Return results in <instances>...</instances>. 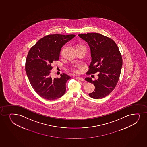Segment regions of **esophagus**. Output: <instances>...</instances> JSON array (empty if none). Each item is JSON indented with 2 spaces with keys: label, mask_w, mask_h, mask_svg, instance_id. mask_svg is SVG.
<instances>
[{
  "label": "esophagus",
  "mask_w": 147,
  "mask_h": 147,
  "mask_svg": "<svg viewBox=\"0 0 147 147\" xmlns=\"http://www.w3.org/2000/svg\"><path fill=\"white\" fill-rule=\"evenodd\" d=\"M76 80H80V81H84V80L83 78H80V77H76Z\"/></svg>",
  "instance_id": "esophagus-1"
}]
</instances>
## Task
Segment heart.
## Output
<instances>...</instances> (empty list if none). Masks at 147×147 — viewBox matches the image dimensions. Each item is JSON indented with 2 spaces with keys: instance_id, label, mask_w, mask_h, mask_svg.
<instances>
[{
  "instance_id": "b5f03b06",
  "label": "heart",
  "mask_w": 147,
  "mask_h": 147,
  "mask_svg": "<svg viewBox=\"0 0 147 147\" xmlns=\"http://www.w3.org/2000/svg\"><path fill=\"white\" fill-rule=\"evenodd\" d=\"M84 47V46H80H80H78V47H76V48H78V47Z\"/></svg>"
}]
</instances>
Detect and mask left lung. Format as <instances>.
<instances>
[{
    "instance_id": "obj_1",
    "label": "left lung",
    "mask_w": 147,
    "mask_h": 147,
    "mask_svg": "<svg viewBox=\"0 0 147 147\" xmlns=\"http://www.w3.org/2000/svg\"><path fill=\"white\" fill-rule=\"evenodd\" d=\"M78 36L88 43L91 51L92 61L87 74H98L95 80L85 78L95 87L94 91L89 95L94 99H101L111 93L118 83L123 64L121 54L115 42L101 34L88 33Z\"/></svg>"
}]
</instances>
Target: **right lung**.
Returning <instances> with one entry per match:
<instances>
[{
	"mask_svg": "<svg viewBox=\"0 0 147 147\" xmlns=\"http://www.w3.org/2000/svg\"><path fill=\"white\" fill-rule=\"evenodd\" d=\"M75 35L53 34L46 36L31 48L26 59V71L31 85L40 96L56 100L66 92L67 81L71 77L65 74L60 78L50 75L52 64L59 60L61 48Z\"/></svg>",
	"mask_w": 147,
	"mask_h": 147,
	"instance_id": "add662e5",
	"label": "right lung"
}]
</instances>
